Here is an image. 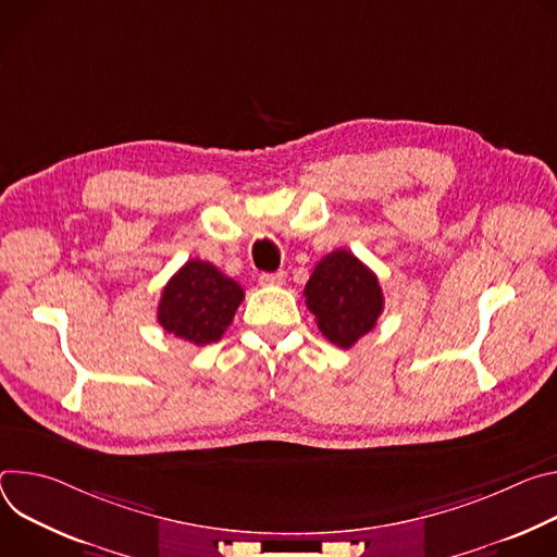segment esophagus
<instances>
[{"mask_svg":"<svg viewBox=\"0 0 557 557\" xmlns=\"http://www.w3.org/2000/svg\"><path fill=\"white\" fill-rule=\"evenodd\" d=\"M285 272H263L259 276V283L265 285V287H272V285H283L285 283Z\"/></svg>","mask_w":557,"mask_h":557,"instance_id":"34e87169","label":"esophagus"}]
</instances>
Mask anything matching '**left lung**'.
<instances>
[{"label": "left lung", "instance_id": "1", "mask_svg": "<svg viewBox=\"0 0 557 557\" xmlns=\"http://www.w3.org/2000/svg\"><path fill=\"white\" fill-rule=\"evenodd\" d=\"M302 294L321 334L341 349L372 332L385 307L379 276L347 250L321 259Z\"/></svg>", "mask_w": 557, "mask_h": 557}]
</instances>
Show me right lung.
<instances>
[{
	"label": "right lung",
	"instance_id": "right-lung-1",
	"mask_svg": "<svg viewBox=\"0 0 557 557\" xmlns=\"http://www.w3.org/2000/svg\"><path fill=\"white\" fill-rule=\"evenodd\" d=\"M243 296L234 278L208 261L193 259L163 287L157 321L168 334L203 347L223 336Z\"/></svg>",
	"mask_w": 557,
	"mask_h": 557
}]
</instances>
